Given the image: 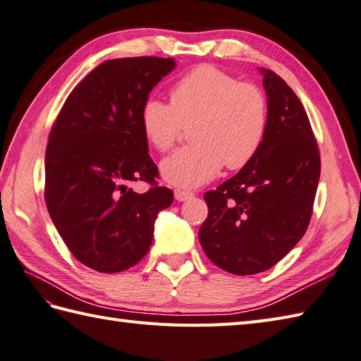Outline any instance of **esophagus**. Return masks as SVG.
<instances>
[{"mask_svg":"<svg viewBox=\"0 0 361 361\" xmlns=\"http://www.w3.org/2000/svg\"><path fill=\"white\" fill-rule=\"evenodd\" d=\"M173 194L178 202H186V200H189V198L194 197L192 192H189V190H183V189H175Z\"/></svg>","mask_w":361,"mask_h":361,"instance_id":"esophagus-1","label":"esophagus"}]
</instances>
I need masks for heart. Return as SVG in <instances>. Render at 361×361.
Masks as SVG:
<instances>
[{
    "label": "heart",
    "instance_id": "heart-1",
    "mask_svg": "<svg viewBox=\"0 0 361 361\" xmlns=\"http://www.w3.org/2000/svg\"><path fill=\"white\" fill-rule=\"evenodd\" d=\"M190 122L194 144L161 163L169 185L185 189L216 178L224 164L239 171L257 155L268 128L267 97L255 83L202 65L173 83L171 104L150 96L141 105V130L158 152L171 149Z\"/></svg>",
    "mask_w": 361,
    "mask_h": 361
}]
</instances>
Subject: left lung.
Returning a JSON list of instances; mask_svg holds the SVG:
<instances>
[{"label": "left lung", "mask_w": 361, "mask_h": 361, "mask_svg": "<svg viewBox=\"0 0 361 361\" xmlns=\"http://www.w3.org/2000/svg\"><path fill=\"white\" fill-rule=\"evenodd\" d=\"M268 128L250 163L204 194L208 219L198 233L211 262L248 276L276 265L307 231L321 159L310 121L295 91L262 70Z\"/></svg>", "instance_id": "obj_1"}]
</instances>
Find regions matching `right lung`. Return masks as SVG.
I'll return each instance as SVG.
<instances>
[{
  "instance_id": "obj_1",
  "label": "right lung",
  "mask_w": 361,
  "mask_h": 361,
  "mask_svg": "<svg viewBox=\"0 0 361 361\" xmlns=\"http://www.w3.org/2000/svg\"><path fill=\"white\" fill-rule=\"evenodd\" d=\"M173 68L172 57L106 60L71 91L51 128L44 202L71 255L96 271L140 262L158 212L173 202L140 124L142 102ZM136 180L151 188L137 195L129 188Z\"/></svg>"
}]
</instances>
